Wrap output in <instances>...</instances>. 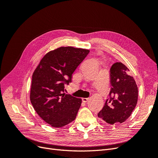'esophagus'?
<instances>
[{
	"label": "esophagus",
	"instance_id": "34e87169",
	"mask_svg": "<svg viewBox=\"0 0 158 158\" xmlns=\"http://www.w3.org/2000/svg\"><path fill=\"white\" fill-rule=\"evenodd\" d=\"M82 102H84V103H85V102H87L88 100H89V98H83L82 99Z\"/></svg>",
	"mask_w": 158,
	"mask_h": 158
}]
</instances>
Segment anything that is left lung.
Segmentation results:
<instances>
[{"mask_svg": "<svg viewBox=\"0 0 158 158\" xmlns=\"http://www.w3.org/2000/svg\"><path fill=\"white\" fill-rule=\"evenodd\" d=\"M111 88L103 109L98 115L106 123H122L131 116L138 101V87L129 70L122 63H114L110 69Z\"/></svg>", "mask_w": 158, "mask_h": 158, "instance_id": "8db88e82", "label": "left lung"}]
</instances>
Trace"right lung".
<instances>
[{"mask_svg": "<svg viewBox=\"0 0 158 158\" xmlns=\"http://www.w3.org/2000/svg\"><path fill=\"white\" fill-rule=\"evenodd\" d=\"M89 52V50L61 47L43 58L32 76L30 101L35 111L53 127L73 121L82 99L65 94L64 85Z\"/></svg>", "mask_w": 158, "mask_h": 158, "instance_id": "1", "label": "right lung"}]
</instances>
